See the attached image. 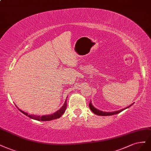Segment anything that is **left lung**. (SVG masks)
<instances>
[{"mask_svg":"<svg viewBox=\"0 0 151 151\" xmlns=\"http://www.w3.org/2000/svg\"><path fill=\"white\" fill-rule=\"evenodd\" d=\"M133 104H134V103H133ZM133 104H131V105L129 106L128 107H126V108L121 109V110L117 111H114V112H104V111H102L99 110V109H96V107H93V105H92V102H91H91H90V103H89V108L91 109V110L92 111V112L93 114H96V115H97V116H107L114 115V114H118V113H119V112H122V111L125 110V109L129 108V107H131V106Z\"/></svg>","mask_w":151,"mask_h":151,"instance_id":"obj_1","label":"left lung"}]
</instances>
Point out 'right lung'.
<instances>
[{
    "mask_svg": "<svg viewBox=\"0 0 151 151\" xmlns=\"http://www.w3.org/2000/svg\"><path fill=\"white\" fill-rule=\"evenodd\" d=\"M16 107H17V106H16ZM66 108H67V99L65 100L64 105L62 106V107L59 109V110L56 111L54 114H49V115H45V116L44 115V116H35V115H29L27 113H26L21 110H20V109H19V111L21 112H22L24 114H25V116L29 117L31 119H34V120L41 121H49L53 120V119L60 118L62 116V114H63L64 113V112L65 111Z\"/></svg>",
    "mask_w": 151,
    "mask_h": 151,
    "instance_id": "1",
    "label": "right lung"
}]
</instances>
